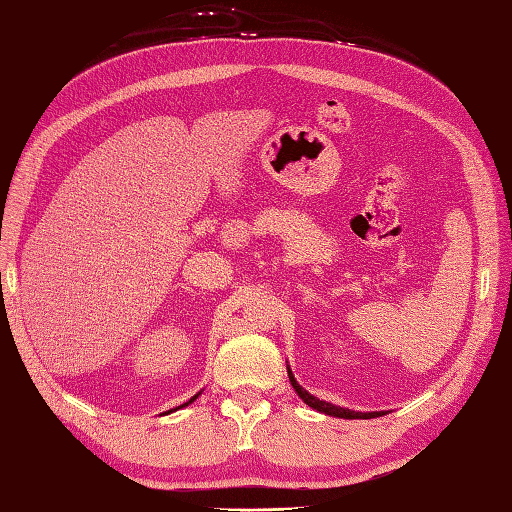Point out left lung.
Instances as JSON below:
<instances>
[{
    "mask_svg": "<svg viewBox=\"0 0 512 512\" xmlns=\"http://www.w3.org/2000/svg\"><path fill=\"white\" fill-rule=\"evenodd\" d=\"M289 381L293 385V390L298 392V396L306 405L313 407V410H317V412H324L328 416H337V418H377V416L383 414V412H350V410H346V407H337V405H331V403H326V401L315 399V396H311L309 392L302 388L298 381L293 379V372L291 370H289Z\"/></svg>",
    "mask_w": 512,
    "mask_h": 512,
    "instance_id": "left-lung-1",
    "label": "left lung"
}]
</instances>
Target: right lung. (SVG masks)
<instances>
[{
    "instance_id": "1",
    "label": "right lung",
    "mask_w": 512,
    "mask_h": 512,
    "mask_svg": "<svg viewBox=\"0 0 512 512\" xmlns=\"http://www.w3.org/2000/svg\"><path fill=\"white\" fill-rule=\"evenodd\" d=\"M195 399H197V396H192V399H190V401H188V403H192V401H195ZM188 403H184V405H181V407H186V405H188Z\"/></svg>"
}]
</instances>
